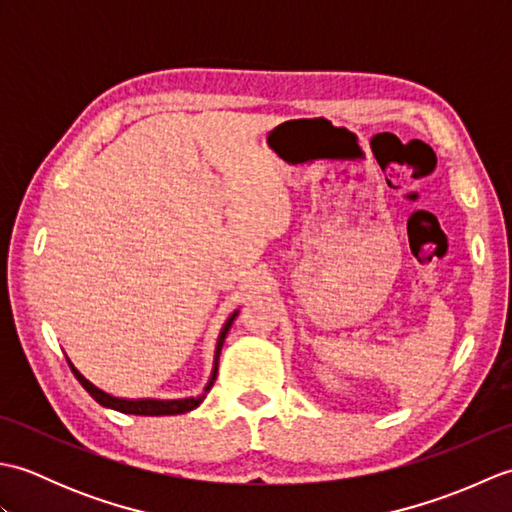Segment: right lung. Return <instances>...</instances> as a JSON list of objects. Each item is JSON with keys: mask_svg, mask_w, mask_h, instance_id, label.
<instances>
[{"mask_svg": "<svg viewBox=\"0 0 512 512\" xmlns=\"http://www.w3.org/2000/svg\"><path fill=\"white\" fill-rule=\"evenodd\" d=\"M237 314V312H235ZM235 314H231V319H228L224 323L222 328V334L220 339H217V350H215V367H213V374H211V380L209 385H206L204 391H211L215 378H217V361H220V352H222V345H224V339L228 330H231V323L235 319ZM72 374L76 376V380L83 385V389L88 391V394L99 402V405L103 407H110V409H116V411H123V413H136V416H176V413H187L191 409H195L200 405L202 398H184V400H123V398H114L110 394H105V391H101L99 387H94L88 378H83L79 374V369H74V365L68 361Z\"/></svg>", "mask_w": 512, "mask_h": 512, "instance_id": "obj_1", "label": "right lung"}]
</instances>
